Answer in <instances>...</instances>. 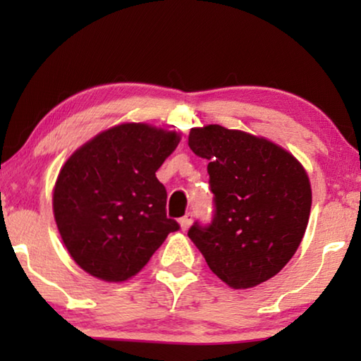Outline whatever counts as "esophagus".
<instances>
[{
    "label": "esophagus",
    "mask_w": 361,
    "mask_h": 361,
    "mask_svg": "<svg viewBox=\"0 0 361 361\" xmlns=\"http://www.w3.org/2000/svg\"><path fill=\"white\" fill-rule=\"evenodd\" d=\"M192 219H194V215L187 214V215H184V216H182V219L179 220V225H180V230H182V231H185L187 228H189L190 224H192Z\"/></svg>",
    "instance_id": "obj_1"
}]
</instances>
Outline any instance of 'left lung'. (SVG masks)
I'll use <instances>...</instances> for the list:
<instances>
[{
    "label": "left lung",
    "mask_w": 361,
    "mask_h": 361,
    "mask_svg": "<svg viewBox=\"0 0 361 361\" xmlns=\"http://www.w3.org/2000/svg\"><path fill=\"white\" fill-rule=\"evenodd\" d=\"M189 147L209 159L215 216L192 225L189 238L233 289H250L279 273L298 251L312 205L304 166L263 136L220 125L192 128Z\"/></svg>",
    "instance_id": "left-lung-1"
}]
</instances>
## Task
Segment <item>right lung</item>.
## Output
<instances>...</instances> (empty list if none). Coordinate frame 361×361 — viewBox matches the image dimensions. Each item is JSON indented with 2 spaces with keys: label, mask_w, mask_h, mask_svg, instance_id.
Masks as SVG:
<instances>
[{
  "label": "right lung",
  "mask_w": 361,
  "mask_h": 361,
  "mask_svg": "<svg viewBox=\"0 0 361 361\" xmlns=\"http://www.w3.org/2000/svg\"><path fill=\"white\" fill-rule=\"evenodd\" d=\"M180 133L147 123H121L98 133L66 161L52 209L72 259L106 283L131 279L171 231L166 189L156 172Z\"/></svg>",
  "instance_id": "add662e5"
}]
</instances>
